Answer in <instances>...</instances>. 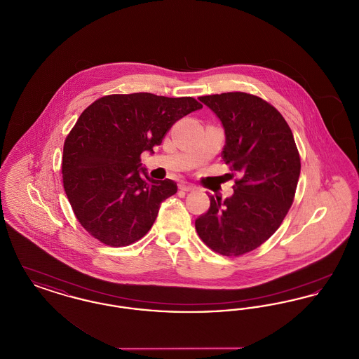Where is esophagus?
Segmentation results:
<instances>
[{"label":"esophagus","instance_id":"1","mask_svg":"<svg viewBox=\"0 0 359 359\" xmlns=\"http://www.w3.org/2000/svg\"><path fill=\"white\" fill-rule=\"evenodd\" d=\"M179 188L182 189V191H195L196 188L194 187L192 184H188L186 182H182V183H179Z\"/></svg>","mask_w":359,"mask_h":359}]
</instances>
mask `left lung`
<instances>
[{
    "mask_svg": "<svg viewBox=\"0 0 359 359\" xmlns=\"http://www.w3.org/2000/svg\"><path fill=\"white\" fill-rule=\"evenodd\" d=\"M224 129L222 160L239 173L230 198L210 195L195 221L199 237L222 256L261 246L290 210L300 176V156L287 121L272 104L246 93L205 95Z\"/></svg>",
    "mask_w": 359,
    "mask_h": 359,
    "instance_id": "obj_1",
    "label": "left lung"
}]
</instances>
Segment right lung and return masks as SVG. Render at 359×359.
Returning <instances> with one entry per match:
<instances>
[{"mask_svg":"<svg viewBox=\"0 0 359 359\" xmlns=\"http://www.w3.org/2000/svg\"><path fill=\"white\" fill-rule=\"evenodd\" d=\"M203 106L191 97L113 94L91 103L63 148V186L76 219L94 238L126 246L152 227L171 179L154 180L140 156L154 154L172 125Z\"/></svg>","mask_w":359,"mask_h":359,"instance_id":"add662e5","label":"right lung"}]
</instances>
